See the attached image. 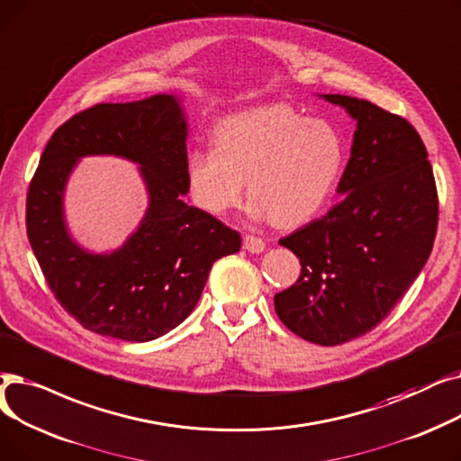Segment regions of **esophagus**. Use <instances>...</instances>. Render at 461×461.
I'll return each mask as SVG.
<instances>
[{
  "mask_svg": "<svg viewBox=\"0 0 461 461\" xmlns=\"http://www.w3.org/2000/svg\"><path fill=\"white\" fill-rule=\"evenodd\" d=\"M265 242L258 236H253V234H246L244 236V249L249 251V253H262L265 251Z\"/></svg>",
  "mask_w": 461,
  "mask_h": 461,
  "instance_id": "esophagus-1",
  "label": "esophagus"
}]
</instances>
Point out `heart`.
<instances>
[{
	"label": "heart",
	"instance_id": "1",
	"mask_svg": "<svg viewBox=\"0 0 461 461\" xmlns=\"http://www.w3.org/2000/svg\"><path fill=\"white\" fill-rule=\"evenodd\" d=\"M215 148L187 158L193 201L221 215L242 201L248 180L249 213L279 227L313 219L336 191L345 168V142L326 120L308 118L287 104L251 108L219 122Z\"/></svg>",
	"mask_w": 461,
	"mask_h": 461
}]
</instances>
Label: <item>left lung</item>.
<instances>
[{
	"mask_svg": "<svg viewBox=\"0 0 461 461\" xmlns=\"http://www.w3.org/2000/svg\"><path fill=\"white\" fill-rule=\"evenodd\" d=\"M322 97L357 120L343 199L279 240L302 270L274 305L291 332L330 347L375 328L422 272L439 199L426 146L405 118L366 99Z\"/></svg>",
	"mask_w": 461,
	"mask_h": 461,
	"instance_id": "8db88e82",
	"label": "left lung"
}]
</instances>
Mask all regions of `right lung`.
I'll return each instance as SVG.
<instances>
[{
	"instance_id": "1",
	"label": "right lung",
	"mask_w": 461,
	"mask_h": 461,
	"mask_svg": "<svg viewBox=\"0 0 461 461\" xmlns=\"http://www.w3.org/2000/svg\"><path fill=\"white\" fill-rule=\"evenodd\" d=\"M187 122L174 95L99 103L59 125L42 151L26 201L32 249L63 310L84 328L122 341H151L176 328L199 302L212 265L242 238L187 206ZM84 155L141 165L150 206L113 254L77 247L64 227L62 191Z\"/></svg>"
}]
</instances>
